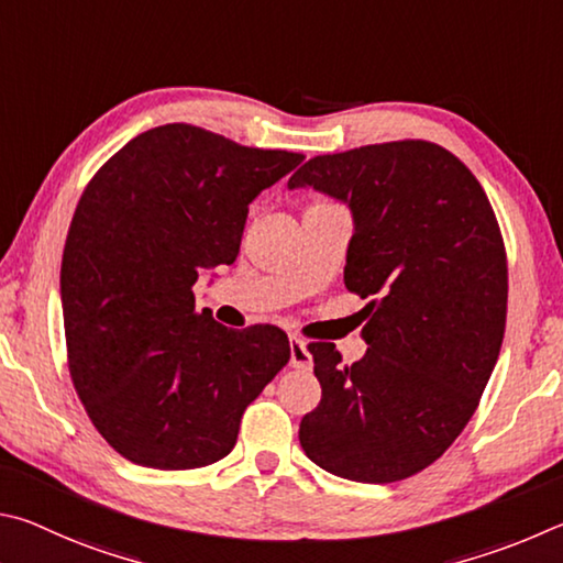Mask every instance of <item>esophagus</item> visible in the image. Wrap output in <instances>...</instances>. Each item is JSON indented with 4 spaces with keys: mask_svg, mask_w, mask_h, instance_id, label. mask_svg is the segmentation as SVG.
I'll return each mask as SVG.
<instances>
[{
    "mask_svg": "<svg viewBox=\"0 0 563 563\" xmlns=\"http://www.w3.org/2000/svg\"><path fill=\"white\" fill-rule=\"evenodd\" d=\"M289 346H291V366L301 368V371H309L311 368V353L307 349V343H303L299 336H291Z\"/></svg>",
    "mask_w": 563,
    "mask_h": 563,
    "instance_id": "1",
    "label": "esophagus"
}]
</instances>
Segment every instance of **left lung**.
Instances as JSON below:
<instances>
[{
    "label": "left lung",
    "instance_id": "1",
    "mask_svg": "<svg viewBox=\"0 0 563 563\" xmlns=\"http://www.w3.org/2000/svg\"><path fill=\"white\" fill-rule=\"evenodd\" d=\"M349 202L346 289L368 299V351L309 343L321 402L299 440L331 475L388 485L430 467L475 416L507 327V250L470 167L430 141L317 155L289 187Z\"/></svg>",
    "mask_w": 563,
    "mask_h": 563
}]
</instances>
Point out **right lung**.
<instances>
[{
    "instance_id": "right-lung-1",
    "label": "right lung",
    "mask_w": 563,
    "mask_h": 563,
    "mask_svg": "<svg viewBox=\"0 0 563 563\" xmlns=\"http://www.w3.org/2000/svg\"><path fill=\"white\" fill-rule=\"evenodd\" d=\"M303 161L190 123L135 135L88 180L62 260L66 361L93 428L155 470L227 457L246 406L287 366L272 323L195 309L200 269L240 254L250 202Z\"/></svg>"
}]
</instances>
